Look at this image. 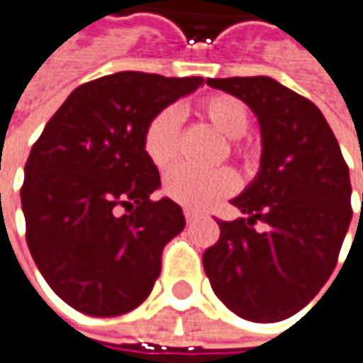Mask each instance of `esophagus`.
Returning <instances> with one entry per match:
<instances>
[{
  "mask_svg": "<svg viewBox=\"0 0 363 363\" xmlns=\"http://www.w3.org/2000/svg\"><path fill=\"white\" fill-rule=\"evenodd\" d=\"M184 216H186V220H188V223H194L196 218H200V212L186 208V210H184Z\"/></svg>",
  "mask_w": 363,
  "mask_h": 363,
  "instance_id": "obj_1",
  "label": "esophagus"
}]
</instances>
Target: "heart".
I'll return each instance as SVG.
<instances>
[{
  "mask_svg": "<svg viewBox=\"0 0 363 363\" xmlns=\"http://www.w3.org/2000/svg\"><path fill=\"white\" fill-rule=\"evenodd\" d=\"M196 110L227 138H241L251 124L249 108L233 96H208L198 101ZM179 135H182V122H179V114L173 108L161 110L145 128L143 149L157 169L165 172L177 161ZM233 153L247 159L249 149L243 143L233 140ZM235 190H237V175L227 167L214 172L177 167L165 179V194L177 204L194 210L212 208L218 200L230 196Z\"/></svg>",
  "mask_w": 363,
  "mask_h": 363,
  "instance_id": "1",
  "label": "heart"
}]
</instances>
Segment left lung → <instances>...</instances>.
<instances>
[{
    "label": "left lung",
    "mask_w": 363,
    "mask_h": 363,
    "mask_svg": "<svg viewBox=\"0 0 363 363\" xmlns=\"http://www.w3.org/2000/svg\"><path fill=\"white\" fill-rule=\"evenodd\" d=\"M206 83L255 112L263 153L255 182L233 200L247 216L218 220L220 239L204 251V272L228 311L276 323L304 308L335 269L354 214L350 169L331 126L304 96L269 77Z\"/></svg>",
    "instance_id": "obj_1"
}]
</instances>
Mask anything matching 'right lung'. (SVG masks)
Here are the masks:
<instances>
[{
	"mask_svg": "<svg viewBox=\"0 0 363 363\" xmlns=\"http://www.w3.org/2000/svg\"><path fill=\"white\" fill-rule=\"evenodd\" d=\"M202 83L140 71L83 83L32 145L20 190L28 249L75 311L116 317L151 294L163 247L186 218L169 198L151 200L161 179L143 136L163 108Z\"/></svg>",
	"mask_w": 363,
	"mask_h": 363,
	"instance_id": "1",
	"label": "right lung"
}]
</instances>
